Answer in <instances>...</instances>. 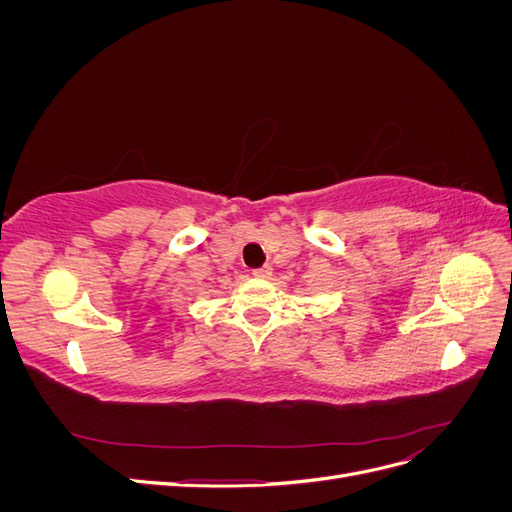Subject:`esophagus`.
<instances>
[{
	"mask_svg": "<svg viewBox=\"0 0 512 512\" xmlns=\"http://www.w3.org/2000/svg\"><path fill=\"white\" fill-rule=\"evenodd\" d=\"M271 273H273V269H271L269 265H265V267H260V269H254V271H252V275H254V277H258V280H269Z\"/></svg>",
	"mask_w": 512,
	"mask_h": 512,
	"instance_id": "esophagus-1",
	"label": "esophagus"
}]
</instances>
